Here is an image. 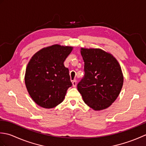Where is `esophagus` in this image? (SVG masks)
Wrapping results in <instances>:
<instances>
[{
	"label": "esophagus",
	"mask_w": 146,
	"mask_h": 146,
	"mask_svg": "<svg viewBox=\"0 0 146 146\" xmlns=\"http://www.w3.org/2000/svg\"><path fill=\"white\" fill-rule=\"evenodd\" d=\"M72 84H73V87H76V85H77V83H76V80H73V81L72 82Z\"/></svg>",
	"instance_id": "obj_1"
}]
</instances>
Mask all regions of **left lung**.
<instances>
[{
	"mask_svg": "<svg viewBox=\"0 0 146 146\" xmlns=\"http://www.w3.org/2000/svg\"><path fill=\"white\" fill-rule=\"evenodd\" d=\"M84 77L77 88L83 101L95 110L110 107L119 96L123 83L122 70L111 54L101 49L81 48Z\"/></svg>",
	"mask_w": 146,
	"mask_h": 146,
	"instance_id": "left-lung-1",
	"label": "left lung"
}]
</instances>
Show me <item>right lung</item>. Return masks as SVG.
<instances>
[{
	"label": "right lung",
	"instance_id": "1",
	"mask_svg": "<svg viewBox=\"0 0 146 146\" xmlns=\"http://www.w3.org/2000/svg\"><path fill=\"white\" fill-rule=\"evenodd\" d=\"M73 47L54 44L37 52L26 70L25 84L31 97L40 107L51 108L63 101L72 85L64 65Z\"/></svg>",
	"mask_w": 146,
	"mask_h": 146
}]
</instances>
